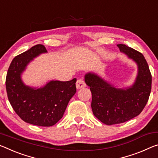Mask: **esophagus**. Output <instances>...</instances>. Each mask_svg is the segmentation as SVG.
<instances>
[{"label": "esophagus", "instance_id": "1", "mask_svg": "<svg viewBox=\"0 0 158 158\" xmlns=\"http://www.w3.org/2000/svg\"><path fill=\"white\" fill-rule=\"evenodd\" d=\"M76 87L77 89H83L84 87H86V84L83 81V80L81 79H79L76 82Z\"/></svg>", "mask_w": 158, "mask_h": 158}]
</instances>
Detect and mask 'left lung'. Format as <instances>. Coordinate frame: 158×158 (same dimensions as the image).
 <instances>
[{"label":"left lung","mask_w":158,"mask_h":158,"mask_svg":"<svg viewBox=\"0 0 158 158\" xmlns=\"http://www.w3.org/2000/svg\"><path fill=\"white\" fill-rule=\"evenodd\" d=\"M117 46L137 64L138 73L133 85L117 88L94 72L84 76L92 94L93 113L107 125L123 123L138 116L146 106L151 91L152 76L144 56L124 44Z\"/></svg>","instance_id":"left-lung-1"}]
</instances>
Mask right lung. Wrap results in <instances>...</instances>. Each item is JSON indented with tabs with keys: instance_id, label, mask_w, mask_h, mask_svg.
Masks as SVG:
<instances>
[{
	"instance_id": "add662e5",
	"label": "right lung",
	"mask_w": 158,
	"mask_h": 158,
	"mask_svg": "<svg viewBox=\"0 0 158 158\" xmlns=\"http://www.w3.org/2000/svg\"><path fill=\"white\" fill-rule=\"evenodd\" d=\"M47 51L36 45L12 60L6 80L10 103L17 115L27 123L41 127L56 124L63 116L70 99L77 91L74 78L71 81H50L40 88L27 86L22 74L35 57Z\"/></svg>"
}]
</instances>
